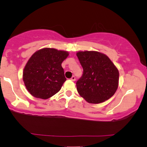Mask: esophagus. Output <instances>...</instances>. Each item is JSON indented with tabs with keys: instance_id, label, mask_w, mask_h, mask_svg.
Listing matches in <instances>:
<instances>
[{
	"instance_id": "esophagus-1",
	"label": "esophagus",
	"mask_w": 147,
	"mask_h": 147,
	"mask_svg": "<svg viewBox=\"0 0 147 147\" xmlns=\"http://www.w3.org/2000/svg\"><path fill=\"white\" fill-rule=\"evenodd\" d=\"M71 80H72V81H75L76 80V77L74 76H72V77L71 78Z\"/></svg>"
}]
</instances>
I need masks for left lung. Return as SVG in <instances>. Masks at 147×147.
<instances>
[{
	"mask_svg": "<svg viewBox=\"0 0 147 147\" xmlns=\"http://www.w3.org/2000/svg\"><path fill=\"white\" fill-rule=\"evenodd\" d=\"M83 74L76 82L78 93L89 103L99 104L115 94L119 73L108 57L98 51L77 53Z\"/></svg>",
	"mask_w": 147,
	"mask_h": 147,
	"instance_id": "left-lung-1",
	"label": "left lung"
}]
</instances>
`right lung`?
<instances>
[{
  "mask_svg": "<svg viewBox=\"0 0 147 147\" xmlns=\"http://www.w3.org/2000/svg\"><path fill=\"white\" fill-rule=\"evenodd\" d=\"M68 55L67 51L44 48L31 56L24 69L23 81L32 96L47 99L59 91L66 80L61 63Z\"/></svg>",
  "mask_w": 147,
  "mask_h": 147,
  "instance_id": "obj_1",
  "label": "right lung"
}]
</instances>
